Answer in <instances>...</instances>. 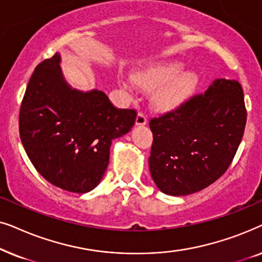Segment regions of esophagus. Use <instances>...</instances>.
<instances>
[{
	"label": "esophagus",
	"mask_w": 262,
	"mask_h": 262,
	"mask_svg": "<svg viewBox=\"0 0 262 262\" xmlns=\"http://www.w3.org/2000/svg\"><path fill=\"white\" fill-rule=\"evenodd\" d=\"M146 123H148V118L145 117L144 113L139 112L137 114V118H136V125H137V126H144Z\"/></svg>",
	"instance_id": "34e87169"
}]
</instances>
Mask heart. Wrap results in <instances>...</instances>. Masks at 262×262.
<instances>
[{
	"instance_id": "heart-1",
	"label": "heart",
	"mask_w": 262,
	"mask_h": 262,
	"mask_svg": "<svg viewBox=\"0 0 262 262\" xmlns=\"http://www.w3.org/2000/svg\"><path fill=\"white\" fill-rule=\"evenodd\" d=\"M134 80L139 87L146 91L158 88L152 94V103L164 112L181 107L194 94L199 85L198 75L191 71L185 73L179 63H168L136 74ZM124 88H130V82L121 80Z\"/></svg>"
}]
</instances>
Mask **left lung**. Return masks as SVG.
Returning <instances> with one entry per match:
<instances>
[{
  "instance_id": "1",
  "label": "left lung",
  "mask_w": 262,
  "mask_h": 262,
  "mask_svg": "<svg viewBox=\"0 0 262 262\" xmlns=\"http://www.w3.org/2000/svg\"><path fill=\"white\" fill-rule=\"evenodd\" d=\"M247 121L241 84L217 78L204 94L150 120L152 146L149 169L164 194L199 192L225 173Z\"/></svg>"
}]
</instances>
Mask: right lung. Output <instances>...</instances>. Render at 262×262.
I'll return each mask as SVG.
<instances>
[{
	"instance_id": "add662e5",
	"label": "right lung",
	"mask_w": 262,
	"mask_h": 262,
	"mask_svg": "<svg viewBox=\"0 0 262 262\" xmlns=\"http://www.w3.org/2000/svg\"><path fill=\"white\" fill-rule=\"evenodd\" d=\"M60 55L35 68L20 107V138L38 173L57 187L87 193L100 184L116 138L135 125V110L116 108L108 96L66 81Z\"/></svg>"
}]
</instances>
